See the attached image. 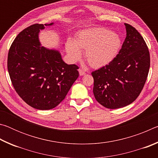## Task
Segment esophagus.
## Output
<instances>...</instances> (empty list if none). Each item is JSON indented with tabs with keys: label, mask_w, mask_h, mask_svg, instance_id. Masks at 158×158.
I'll return each instance as SVG.
<instances>
[{
	"label": "esophagus",
	"mask_w": 158,
	"mask_h": 158,
	"mask_svg": "<svg viewBox=\"0 0 158 158\" xmlns=\"http://www.w3.org/2000/svg\"><path fill=\"white\" fill-rule=\"evenodd\" d=\"M79 75L80 76H84L85 74V72L82 69H79Z\"/></svg>",
	"instance_id": "esophagus-1"
}]
</instances>
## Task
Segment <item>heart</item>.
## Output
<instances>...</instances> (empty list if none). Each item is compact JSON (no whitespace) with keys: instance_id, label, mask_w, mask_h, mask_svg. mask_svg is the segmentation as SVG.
<instances>
[{"instance_id":"1","label":"heart","mask_w":158,"mask_h":158,"mask_svg":"<svg viewBox=\"0 0 158 158\" xmlns=\"http://www.w3.org/2000/svg\"><path fill=\"white\" fill-rule=\"evenodd\" d=\"M121 38L114 32L98 28L79 32L75 40L69 38L65 49L73 61H78L85 49V58L93 68H101L111 63L121 48Z\"/></svg>"}]
</instances>
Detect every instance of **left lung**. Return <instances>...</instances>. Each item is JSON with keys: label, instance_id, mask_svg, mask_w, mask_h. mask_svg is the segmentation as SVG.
Returning a JSON list of instances; mask_svg holds the SVG:
<instances>
[{"label": "left lung", "instance_id": "8db88e82", "mask_svg": "<svg viewBox=\"0 0 158 158\" xmlns=\"http://www.w3.org/2000/svg\"><path fill=\"white\" fill-rule=\"evenodd\" d=\"M126 37L116 58L92 73L93 94L100 105L115 109L133 102L145 84L150 68L148 47L140 33L127 23Z\"/></svg>", "mask_w": 158, "mask_h": 158}]
</instances>
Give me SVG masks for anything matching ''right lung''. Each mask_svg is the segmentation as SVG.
<instances>
[{
    "mask_svg": "<svg viewBox=\"0 0 158 158\" xmlns=\"http://www.w3.org/2000/svg\"><path fill=\"white\" fill-rule=\"evenodd\" d=\"M53 24L35 23L20 32L7 57V69L16 92L40 110L59 105L79 77L78 66L65 63L58 50L41 46L40 32Z\"/></svg>",
    "mask_w": 158,
    "mask_h": 158,
    "instance_id": "obj_1",
    "label": "right lung"
}]
</instances>
